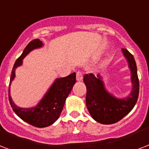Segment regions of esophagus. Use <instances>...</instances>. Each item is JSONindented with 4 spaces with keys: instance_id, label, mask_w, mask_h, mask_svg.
I'll return each mask as SVG.
<instances>
[{
    "instance_id": "obj_1",
    "label": "esophagus",
    "mask_w": 149,
    "mask_h": 149,
    "mask_svg": "<svg viewBox=\"0 0 149 149\" xmlns=\"http://www.w3.org/2000/svg\"><path fill=\"white\" fill-rule=\"evenodd\" d=\"M83 79V73L80 71H78L77 72V81H81Z\"/></svg>"
}]
</instances>
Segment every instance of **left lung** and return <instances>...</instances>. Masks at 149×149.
<instances>
[{
    "instance_id": "left-lung-1",
    "label": "left lung",
    "mask_w": 149,
    "mask_h": 149,
    "mask_svg": "<svg viewBox=\"0 0 149 149\" xmlns=\"http://www.w3.org/2000/svg\"><path fill=\"white\" fill-rule=\"evenodd\" d=\"M130 70L132 89L130 95L123 98L116 97L105 89L101 75L86 74L84 82L87 87L86 105L91 117L102 124H112L120 121L134 107L139 95L137 65L134 58L127 49H122Z\"/></svg>"
}]
</instances>
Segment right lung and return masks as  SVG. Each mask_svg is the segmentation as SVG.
<instances>
[{"label":"right lung","instance_id":"add662e5","mask_svg":"<svg viewBox=\"0 0 149 149\" xmlns=\"http://www.w3.org/2000/svg\"><path fill=\"white\" fill-rule=\"evenodd\" d=\"M43 43L39 39H35L25 47L21 56L15 62L10 78L8 89V99L12 109L19 118L25 122L37 127H46L53 124L62 112L67 97L76 83V72L65 77L58 78L50 87L40 102L33 108H20L12 101L10 94V86L15 77L17 67L22 65V60L33 50L43 47Z\"/></svg>","mask_w":149,"mask_h":149}]
</instances>
